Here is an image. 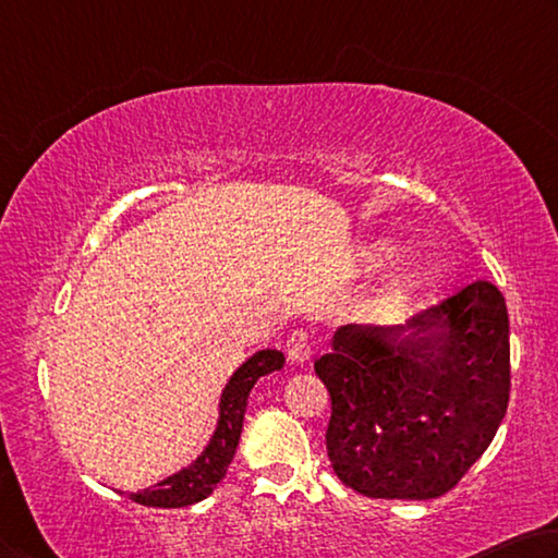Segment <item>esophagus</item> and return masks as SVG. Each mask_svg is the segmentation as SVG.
<instances>
[{"label": "esophagus", "mask_w": 558, "mask_h": 558, "mask_svg": "<svg viewBox=\"0 0 558 558\" xmlns=\"http://www.w3.org/2000/svg\"><path fill=\"white\" fill-rule=\"evenodd\" d=\"M287 355H289L291 363L304 365L306 360L311 357V338H308V333H304V330H294V333H291L289 340H287Z\"/></svg>", "instance_id": "esophagus-1"}]
</instances>
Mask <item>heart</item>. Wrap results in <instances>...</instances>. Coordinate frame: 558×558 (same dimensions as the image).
Here are the masks:
<instances>
[{"instance_id": "heart-1", "label": "heart", "mask_w": 558, "mask_h": 558, "mask_svg": "<svg viewBox=\"0 0 558 558\" xmlns=\"http://www.w3.org/2000/svg\"><path fill=\"white\" fill-rule=\"evenodd\" d=\"M389 254H392V247H389V244H379V247H375L373 250V262H385ZM426 271L424 269H414V271H409V274H404L402 279L397 281V287L392 289V296H389V301H395V299H402L404 294H412V291H416V289H422L424 284H426Z\"/></svg>"}]
</instances>
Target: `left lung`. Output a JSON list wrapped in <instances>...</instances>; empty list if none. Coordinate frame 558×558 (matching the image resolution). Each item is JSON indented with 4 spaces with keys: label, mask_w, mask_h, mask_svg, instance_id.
I'll return each instance as SVG.
<instances>
[{
    "label": "left lung",
    "mask_w": 558,
    "mask_h": 558,
    "mask_svg": "<svg viewBox=\"0 0 558 558\" xmlns=\"http://www.w3.org/2000/svg\"><path fill=\"white\" fill-rule=\"evenodd\" d=\"M314 369L336 475L383 500H432L485 453L510 402V318L473 281L404 326H345Z\"/></svg>",
    "instance_id": "obj_1"
}]
</instances>
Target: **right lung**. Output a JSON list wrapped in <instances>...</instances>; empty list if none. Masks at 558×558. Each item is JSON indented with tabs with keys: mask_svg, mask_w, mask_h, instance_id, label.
<instances>
[{
	"mask_svg": "<svg viewBox=\"0 0 558 558\" xmlns=\"http://www.w3.org/2000/svg\"><path fill=\"white\" fill-rule=\"evenodd\" d=\"M281 367H284V355L279 350H259L247 363H242L238 373L230 377L228 387H225L220 397L218 428H215L210 444L198 456V461L156 483L149 490L130 493V500L146 507H189L205 500L232 463L234 448H238L242 434L244 409H247V397L254 383L264 375L277 373Z\"/></svg>",
	"mask_w": 558,
	"mask_h": 558,
	"instance_id": "right-lung-1",
	"label": "right lung"
}]
</instances>
